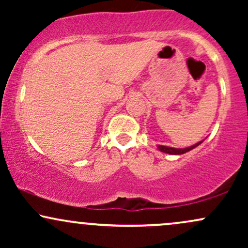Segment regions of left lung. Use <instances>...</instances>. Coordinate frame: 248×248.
I'll return each instance as SVG.
<instances>
[{
    "mask_svg": "<svg viewBox=\"0 0 248 248\" xmlns=\"http://www.w3.org/2000/svg\"><path fill=\"white\" fill-rule=\"evenodd\" d=\"M203 141L198 142V143L193 144L191 147H187V148H172V147H167V146H157L158 150L162 153H167V154H171V155H182V154H186L187 152H190V150L193 149V148H196L199 144L202 143Z\"/></svg>",
    "mask_w": 248,
    "mask_h": 248,
    "instance_id": "8db88e82",
    "label": "left lung"
}]
</instances>
